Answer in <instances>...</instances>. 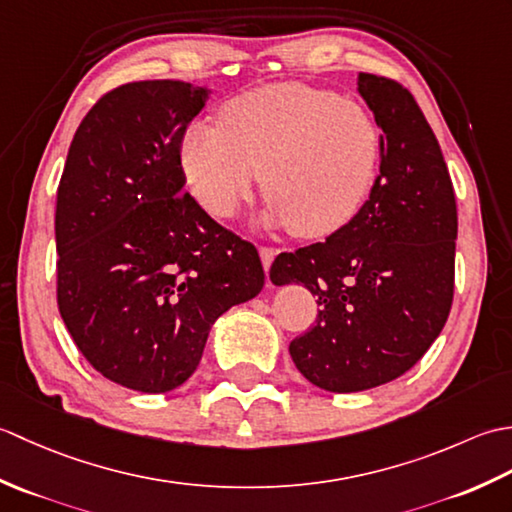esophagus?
Instances as JSON below:
<instances>
[{
    "instance_id": "obj_1",
    "label": "esophagus",
    "mask_w": 512,
    "mask_h": 512,
    "mask_svg": "<svg viewBox=\"0 0 512 512\" xmlns=\"http://www.w3.org/2000/svg\"><path fill=\"white\" fill-rule=\"evenodd\" d=\"M275 255H277L275 248H270V246H262V248H259V257H262V264H264L266 275H268V270H270V264H273Z\"/></svg>"
}]
</instances>
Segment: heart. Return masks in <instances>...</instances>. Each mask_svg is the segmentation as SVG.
<instances>
[{
  "instance_id": "b5f03b06",
  "label": "heart",
  "mask_w": 512,
  "mask_h": 512,
  "mask_svg": "<svg viewBox=\"0 0 512 512\" xmlns=\"http://www.w3.org/2000/svg\"><path fill=\"white\" fill-rule=\"evenodd\" d=\"M383 156V136L365 107L303 83L235 96L220 125L184 132L180 165L195 198L233 217L262 176L264 222L299 237H325L361 211Z\"/></svg>"
}]
</instances>
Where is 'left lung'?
<instances>
[{"label": "left lung", "mask_w": 512, "mask_h": 512, "mask_svg": "<svg viewBox=\"0 0 512 512\" xmlns=\"http://www.w3.org/2000/svg\"><path fill=\"white\" fill-rule=\"evenodd\" d=\"M383 136L369 200L325 242L281 253L275 286H306L317 323L290 343L312 385L365 391L416 365L447 323L453 301L458 209L447 162L418 103L400 83L358 74Z\"/></svg>", "instance_id": "left-lung-1"}]
</instances>
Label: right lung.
<instances>
[{
    "label": "right lung",
    "instance_id": "right-lung-1",
    "mask_svg": "<svg viewBox=\"0 0 512 512\" xmlns=\"http://www.w3.org/2000/svg\"><path fill=\"white\" fill-rule=\"evenodd\" d=\"M211 90L138 81L72 138L57 191V301L90 365L143 394L180 387L217 317L264 288L253 244L182 193L180 145Z\"/></svg>",
    "mask_w": 512,
    "mask_h": 512
}]
</instances>
